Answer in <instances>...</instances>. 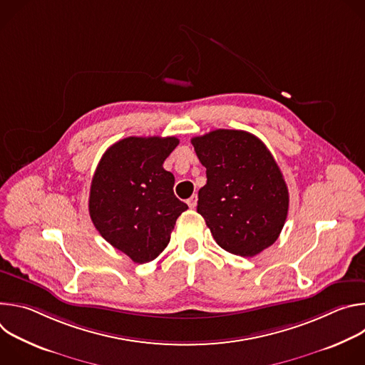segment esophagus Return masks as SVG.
Segmentation results:
<instances>
[{
	"label": "esophagus",
	"instance_id": "esophagus-1",
	"mask_svg": "<svg viewBox=\"0 0 365 365\" xmlns=\"http://www.w3.org/2000/svg\"><path fill=\"white\" fill-rule=\"evenodd\" d=\"M186 202H187L189 207H192V210H193V207H196V205H197V196H196V195H192Z\"/></svg>",
	"mask_w": 365,
	"mask_h": 365
}]
</instances>
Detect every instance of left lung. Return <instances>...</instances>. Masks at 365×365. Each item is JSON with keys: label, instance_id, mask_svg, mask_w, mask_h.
<instances>
[{"label": "left lung", "instance_id": "left-lung-1", "mask_svg": "<svg viewBox=\"0 0 365 365\" xmlns=\"http://www.w3.org/2000/svg\"><path fill=\"white\" fill-rule=\"evenodd\" d=\"M206 185L197 214L225 251L254 257L274 244L289 211V190L266 144L241 130H215L193 137Z\"/></svg>", "mask_w": 365, "mask_h": 365}]
</instances>
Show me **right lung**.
<instances>
[{
    "instance_id": "right-lung-1",
    "label": "right lung",
    "mask_w": 365,
    "mask_h": 365,
    "mask_svg": "<svg viewBox=\"0 0 365 365\" xmlns=\"http://www.w3.org/2000/svg\"><path fill=\"white\" fill-rule=\"evenodd\" d=\"M176 137H127L101 158L91 183L89 215L113 247L143 264L169 244L187 205L175 196V176L163 169Z\"/></svg>"
}]
</instances>
